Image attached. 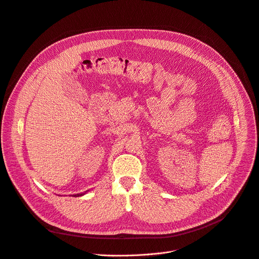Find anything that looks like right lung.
I'll return each instance as SVG.
<instances>
[{
  "instance_id": "obj_1",
  "label": "right lung",
  "mask_w": 259,
  "mask_h": 259,
  "mask_svg": "<svg viewBox=\"0 0 259 259\" xmlns=\"http://www.w3.org/2000/svg\"><path fill=\"white\" fill-rule=\"evenodd\" d=\"M84 194H77V195H74V197H79V196H82Z\"/></svg>"
}]
</instances>
